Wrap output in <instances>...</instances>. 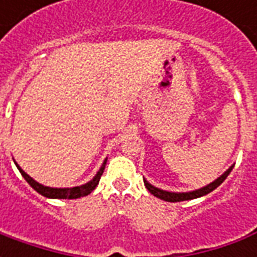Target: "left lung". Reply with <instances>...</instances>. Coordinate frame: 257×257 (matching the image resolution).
<instances>
[{
    "instance_id": "left-lung-1",
    "label": "left lung",
    "mask_w": 257,
    "mask_h": 257,
    "mask_svg": "<svg viewBox=\"0 0 257 257\" xmlns=\"http://www.w3.org/2000/svg\"><path fill=\"white\" fill-rule=\"evenodd\" d=\"M232 168H234V165H231V167L227 169L226 172L223 173L221 176H219V178L216 179V180H213L212 183L206 184V186H204V187H201V189H198V190L186 191V193H173V191H167V190L158 189V187H156V186H153V184L149 183L146 179H145V186L147 187V190H149V191H150V193L154 195V197L164 199V201H168V202H180V201H189V199L204 197V195H206V194H209L210 191H213L215 189H217V187H219V186H220V184L223 183L224 180H226L227 176L230 175V172L232 171Z\"/></svg>"
}]
</instances>
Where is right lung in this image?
Masks as SVG:
<instances>
[{
	"label": "right lung",
	"instance_id": "right-lung-1",
	"mask_svg": "<svg viewBox=\"0 0 257 257\" xmlns=\"http://www.w3.org/2000/svg\"><path fill=\"white\" fill-rule=\"evenodd\" d=\"M106 162H107V158L103 161L100 169L97 171V173L93 176V179L89 180L88 183L81 184V186H75V187H64V189L48 187V186H44V184L38 183V182H36L34 179L31 178L30 175H27V173H26L25 171L18 165V162H15V165L18 167L19 172L22 173V176L26 179V182L30 184L31 187L36 190L37 193H40L41 195H44V197H47V198H56V199H75V198H81V197H85V195H88V194H90L93 190H95L96 186L99 184L100 176L103 175V171H104V167H106Z\"/></svg>",
	"mask_w": 257,
	"mask_h": 257
}]
</instances>
